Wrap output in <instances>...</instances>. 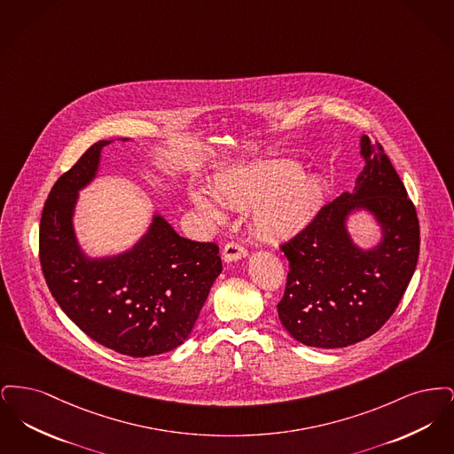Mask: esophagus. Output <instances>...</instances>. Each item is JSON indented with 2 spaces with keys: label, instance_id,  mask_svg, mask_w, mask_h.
Wrapping results in <instances>:
<instances>
[{
  "label": "esophagus",
  "instance_id": "34e87169",
  "mask_svg": "<svg viewBox=\"0 0 454 454\" xmlns=\"http://www.w3.org/2000/svg\"><path fill=\"white\" fill-rule=\"evenodd\" d=\"M248 254H247V248L241 247L239 243H228L224 248H223V260L226 263H231V262H237V260L245 259Z\"/></svg>",
  "mask_w": 454,
  "mask_h": 454
}]
</instances>
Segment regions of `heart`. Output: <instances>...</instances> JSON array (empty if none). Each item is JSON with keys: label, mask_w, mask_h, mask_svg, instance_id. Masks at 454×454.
<instances>
[{"label": "heart", "mask_w": 454, "mask_h": 454, "mask_svg": "<svg viewBox=\"0 0 454 454\" xmlns=\"http://www.w3.org/2000/svg\"><path fill=\"white\" fill-rule=\"evenodd\" d=\"M191 202L213 224L228 219V206L255 209L254 226L260 237L287 238L298 233L325 199V184L302 175L301 165L274 160L223 175L216 191L200 184L189 189Z\"/></svg>", "instance_id": "obj_1"}]
</instances>
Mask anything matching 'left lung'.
<instances>
[{"mask_svg": "<svg viewBox=\"0 0 454 454\" xmlns=\"http://www.w3.org/2000/svg\"><path fill=\"white\" fill-rule=\"evenodd\" d=\"M364 168L352 194L340 195L313 223L282 245L287 284L278 304L282 326L308 347L352 346L387 324L411 282L419 259V219L388 156L359 137ZM367 214L379 239L359 246L349 221Z\"/></svg>", "mask_w": 454, "mask_h": 454, "instance_id": "1", "label": "left lung"}]
</instances>
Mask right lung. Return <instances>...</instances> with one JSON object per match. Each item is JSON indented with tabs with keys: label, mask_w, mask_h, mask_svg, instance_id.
<instances>
[{
	"label": "right lung",
	"mask_w": 454,
	"mask_h": 454,
	"mask_svg": "<svg viewBox=\"0 0 454 454\" xmlns=\"http://www.w3.org/2000/svg\"><path fill=\"white\" fill-rule=\"evenodd\" d=\"M114 141L95 143L54 184L41 219V265L51 294L90 339L124 356L150 357L189 339L223 265L215 243L180 237L158 211L129 248L88 254L74 228L76 206Z\"/></svg>",
	"instance_id": "obj_1"
}]
</instances>
